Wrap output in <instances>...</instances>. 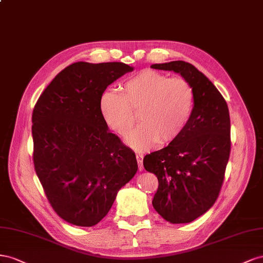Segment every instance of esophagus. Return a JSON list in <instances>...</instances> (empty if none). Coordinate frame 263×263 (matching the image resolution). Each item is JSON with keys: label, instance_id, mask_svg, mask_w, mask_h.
Returning <instances> with one entry per match:
<instances>
[{"label": "esophagus", "instance_id": "1", "mask_svg": "<svg viewBox=\"0 0 263 263\" xmlns=\"http://www.w3.org/2000/svg\"><path fill=\"white\" fill-rule=\"evenodd\" d=\"M136 157H137L138 165H139V171H142V170H143V155L137 153Z\"/></svg>", "mask_w": 263, "mask_h": 263}]
</instances>
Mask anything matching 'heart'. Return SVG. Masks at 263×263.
<instances>
[{"mask_svg":"<svg viewBox=\"0 0 263 263\" xmlns=\"http://www.w3.org/2000/svg\"><path fill=\"white\" fill-rule=\"evenodd\" d=\"M194 103L189 81L170 78L154 70H143L127 79L121 93L107 89L101 93L99 108L104 121L119 136L126 137L136 122L133 111L139 108L140 125L126 143L137 151H147L157 142L168 143L186 126Z\"/></svg>","mask_w":263,"mask_h":263,"instance_id":"b5f03b06","label":"heart"}]
</instances>
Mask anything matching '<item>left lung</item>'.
<instances>
[{
  "mask_svg": "<svg viewBox=\"0 0 263 263\" xmlns=\"http://www.w3.org/2000/svg\"><path fill=\"white\" fill-rule=\"evenodd\" d=\"M153 69L179 73L194 92V107L183 132L143 159L159 179L152 205L165 220L198 218L218 197L230 154V118L223 97L196 67L183 61L154 64Z\"/></svg>",
  "mask_w": 263,
  "mask_h": 263,
  "instance_id": "left-lung-1",
  "label": "left lung"
}]
</instances>
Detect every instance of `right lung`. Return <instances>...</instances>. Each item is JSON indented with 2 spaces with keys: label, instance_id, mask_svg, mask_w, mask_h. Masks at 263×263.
I'll use <instances>...</instances> for the list:
<instances>
[{
  "label": "right lung",
  "instance_id": "1",
  "mask_svg": "<svg viewBox=\"0 0 263 263\" xmlns=\"http://www.w3.org/2000/svg\"><path fill=\"white\" fill-rule=\"evenodd\" d=\"M134 68L78 62L44 90L32 117L34 166L51 207L67 222L91 227L138 171L134 152L109 131L99 100Z\"/></svg>",
  "mask_w": 263,
  "mask_h": 263
}]
</instances>
